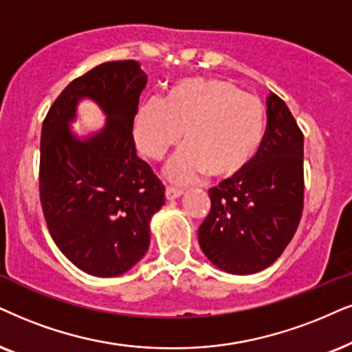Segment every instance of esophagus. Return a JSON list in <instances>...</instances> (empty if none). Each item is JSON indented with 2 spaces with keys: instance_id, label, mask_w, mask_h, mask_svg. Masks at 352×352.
Returning <instances> with one entry per match:
<instances>
[{
  "instance_id": "obj_1",
  "label": "esophagus",
  "mask_w": 352,
  "mask_h": 352,
  "mask_svg": "<svg viewBox=\"0 0 352 352\" xmlns=\"http://www.w3.org/2000/svg\"><path fill=\"white\" fill-rule=\"evenodd\" d=\"M182 193H184V190L175 188V186H167V188H166V198L167 199L179 198V197H182Z\"/></svg>"
}]
</instances>
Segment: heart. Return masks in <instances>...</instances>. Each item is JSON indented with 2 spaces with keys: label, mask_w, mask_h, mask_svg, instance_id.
Segmentation results:
<instances>
[{
  "label": "heart",
  "mask_w": 352,
  "mask_h": 352,
  "mask_svg": "<svg viewBox=\"0 0 352 352\" xmlns=\"http://www.w3.org/2000/svg\"><path fill=\"white\" fill-rule=\"evenodd\" d=\"M186 148L172 159L167 175L186 184L201 173L226 180L242 172L265 131L261 102L245 96L222 79H182L168 89L166 99L148 100L138 110L135 140L151 159H162L182 141Z\"/></svg>",
  "instance_id": "1"
}]
</instances>
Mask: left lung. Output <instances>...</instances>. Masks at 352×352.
<instances>
[{"label": "left lung", "mask_w": 352, "mask_h": 352, "mask_svg": "<svg viewBox=\"0 0 352 352\" xmlns=\"http://www.w3.org/2000/svg\"><path fill=\"white\" fill-rule=\"evenodd\" d=\"M266 105L260 148L242 172L209 190L211 209L198 229L208 260L232 274L273 265L304 209V133L281 97L271 92Z\"/></svg>", "instance_id": "1"}]
</instances>
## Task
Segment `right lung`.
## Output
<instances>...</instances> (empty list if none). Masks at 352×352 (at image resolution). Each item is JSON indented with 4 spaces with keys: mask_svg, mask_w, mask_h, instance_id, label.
Listing matches in <instances>:
<instances>
[{
    "mask_svg": "<svg viewBox=\"0 0 352 352\" xmlns=\"http://www.w3.org/2000/svg\"><path fill=\"white\" fill-rule=\"evenodd\" d=\"M146 82L135 60L102 63L63 89L42 124L38 191L48 232L71 263L99 278L123 274L146 255L151 217L166 201L133 138ZM82 96L104 110L107 123L81 142L67 124Z\"/></svg>",
    "mask_w": 352,
    "mask_h": 352,
    "instance_id": "1",
    "label": "right lung"
}]
</instances>
